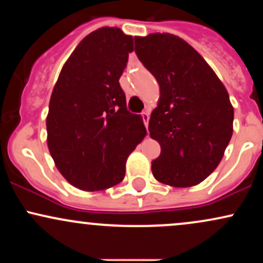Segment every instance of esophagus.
<instances>
[{"label":"esophagus","mask_w":263,"mask_h":263,"mask_svg":"<svg viewBox=\"0 0 263 263\" xmlns=\"http://www.w3.org/2000/svg\"><path fill=\"white\" fill-rule=\"evenodd\" d=\"M142 120H143L146 127L148 128V121H149V112H148V111H144V112H142Z\"/></svg>","instance_id":"1"}]
</instances>
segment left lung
I'll return each instance as SVG.
<instances>
[{"mask_svg": "<svg viewBox=\"0 0 263 263\" xmlns=\"http://www.w3.org/2000/svg\"><path fill=\"white\" fill-rule=\"evenodd\" d=\"M136 54L159 84L151 138L161 146L152 161L158 182L197 185L215 171L232 136L234 107L224 84L189 43L171 33L135 37Z\"/></svg>", "mask_w": 263, "mask_h": 263, "instance_id": "left-lung-1", "label": "left lung"}]
</instances>
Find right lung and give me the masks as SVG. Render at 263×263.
<instances>
[{"mask_svg": "<svg viewBox=\"0 0 263 263\" xmlns=\"http://www.w3.org/2000/svg\"><path fill=\"white\" fill-rule=\"evenodd\" d=\"M131 52L132 35L101 27L78 44L54 85L48 148L60 174L84 192L122 182L128 156L147 134L119 83Z\"/></svg>", "mask_w": 263, "mask_h": 263, "instance_id": "1", "label": "right lung"}]
</instances>
